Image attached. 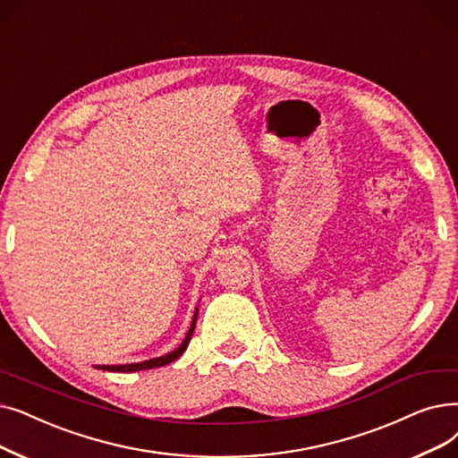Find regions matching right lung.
I'll return each mask as SVG.
<instances>
[{
	"instance_id": "obj_1",
	"label": "right lung",
	"mask_w": 458,
	"mask_h": 458,
	"mask_svg": "<svg viewBox=\"0 0 458 458\" xmlns=\"http://www.w3.org/2000/svg\"><path fill=\"white\" fill-rule=\"evenodd\" d=\"M194 326H196V314H194V320H192V324H191V329H189V333H187V336H185V341L182 343V346L177 348V350H174V352H170V353H166V355L155 357V360H149V361H144V363H132V365H112V367H103V369H105V370H112V372H136V370H146V369H155V367L168 365V363L175 361L177 357H180V355L187 350V346H189V343H191L192 331H194Z\"/></svg>"
}]
</instances>
